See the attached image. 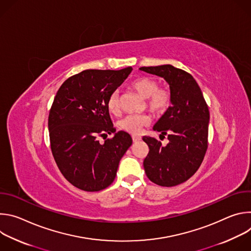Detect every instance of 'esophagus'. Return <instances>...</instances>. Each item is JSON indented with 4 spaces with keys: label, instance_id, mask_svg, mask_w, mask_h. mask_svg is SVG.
<instances>
[{
    "label": "esophagus",
    "instance_id": "esophagus-1",
    "mask_svg": "<svg viewBox=\"0 0 251 251\" xmlns=\"http://www.w3.org/2000/svg\"><path fill=\"white\" fill-rule=\"evenodd\" d=\"M132 140H133V142H134V143H136V142H139V141L141 140V137H140V136L133 135V136H132Z\"/></svg>",
    "mask_w": 251,
    "mask_h": 251
}]
</instances>
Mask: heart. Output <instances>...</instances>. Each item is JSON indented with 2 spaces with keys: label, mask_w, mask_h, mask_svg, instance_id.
<instances>
[{
  "label": "heart",
  "mask_w": 251,
  "mask_h": 251,
  "mask_svg": "<svg viewBox=\"0 0 251 251\" xmlns=\"http://www.w3.org/2000/svg\"><path fill=\"white\" fill-rule=\"evenodd\" d=\"M131 87L137 91L143 98H146L147 108L155 114H161L165 112L171 103V94L168 89L159 87V83L150 77H139L135 79ZM107 108L112 114H117L120 110L119 94L118 91H114L107 100ZM150 123V118L147 115H127L123 117L118 126L122 130L131 133H141L143 127Z\"/></svg>",
  "instance_id": "b5f03b06"
}]
</instances>
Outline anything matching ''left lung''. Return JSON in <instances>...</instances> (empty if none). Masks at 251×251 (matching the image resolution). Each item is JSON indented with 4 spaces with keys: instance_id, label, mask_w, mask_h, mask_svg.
Instances as JSON below:
<instances>
[{
    "instance_id": "obj_1",
    "label": "left lung",
    "mask_w": 251,
    "mask_h": 251,
    "mask_svg": "<svg viewBox=\"0 0 251 251\" xmlns=\"http://www.w3.org/2000/svg\"><path fill=\"white\" fill-rule=\"evenodd\" d=\"M140 70L163 77L170 85L171 106L154 125L169 143L143 137L150 149L145 158V173L149 180L162 187H174L186 182L200 168L206 149L209 111L202 92L187 71L171 64L143 66Z\"/></svg>"
}]
</instances>
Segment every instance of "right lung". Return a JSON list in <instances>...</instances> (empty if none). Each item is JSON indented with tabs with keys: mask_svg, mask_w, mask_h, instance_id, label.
Returning a JSON list of instances; mask_svg holds the SVG:
<instances>
[{
	"mask_svg": "<svg viewBox=\"0 0 251 251\" xmlns=\"http://www.w3.org/2000/svg\"><path fill=\"white\" fill-rule=\"evenodd\" d=\"M132 67L87 69L59 87L49 115L50 148L66 180L86 192L110 186L121 158L132 145L131 136L113 127L107 100L125 81ZM113 132L103 145L97 140Z\"/></svg>",
	"mask_w": 251,
	"mask_h": 251,
	"instance_id": "right-lung-1",
	"label": "right lung"
}]
</instances>
